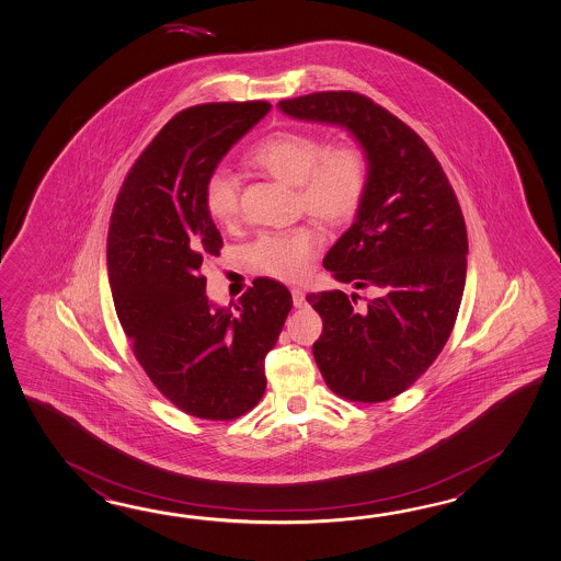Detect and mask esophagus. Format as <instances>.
Listing matches in <instances>:
<instances>
[{
	"label": "esophagus",
	"instance_id": "obj_1",
	"mask_svg": "<svg viewBox=\"0 0 561 561\" xmlns=\"http://www.w3.org/2000/svg\"><path fill=\"white\" fill-rule=\"evenodd\" d=\"M291 298H294V306L301 308L306 304V291L301 287H291Z\"/></svg>",
	"mask_w": 561,
	"mask_h": 561
}]
</instances>
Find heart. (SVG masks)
Segmentation results:
<instances>
[{
	"instance_id": "heart-1",
	"label": "heart",
	"mask_w": 561,
	"mask_h": 561,
	"mask_svg": "<svg viewBox=\"0 0 561 561\" xmlns=\"http://www.w3.org/2000/svg\"><path fill=\"white\" fill-rule=\"evenodd\" d=\"M251 167L298 188L304 211L324 224L348 221L358 211L366 185L368 164L362 150L348 145L325 149L313 135L282 130L274 133L248 154ZM205 209L217 224H231L239 213V183L236 174L217 169L205 183ZM320 248V237L308 227L282 233H265L251 257L263 274L277 279H299L308 274Z\"/></svg>"
}]
</instances>
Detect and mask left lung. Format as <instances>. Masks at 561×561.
I'll return each mask as SVG.
<instances>
[{"label": "left lung", "mask_w": 561, "mask_h": 561, "mask_svg": "<svg viewBox=\"0 0 561 561\" xmlns=\"http://www.w3.org/2000/svg\"><path fill=\"white\" fill-rule=\"evenodd\" d=\"M282 113L344 128L368 164L354 224L324 267L376 298L356 306L342 289L308 294L324 330L313 358L337 397L382 402L428 370L445 346L467 279V227L447 174L411 126L356 92L277 102Z\"/></svg>", "instance_id": "1"}]
</instances>
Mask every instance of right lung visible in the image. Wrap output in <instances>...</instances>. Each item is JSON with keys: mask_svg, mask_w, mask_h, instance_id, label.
<instances>
[{"mask_svg": "<svg viewBox=\"0 0 561 561\" xmlns=\"http://www.w3.org/2000/svg\"><path fill=\"white\" fill-rule=\"evenodd\" d=\"M267 102L203 104L162 126L126 174L108 229V282L135 356L154 387L191 416L231 421L265 392L291 294L257 277L236 310L207 298L201 265L224 239L205 209V183Z\"/></svg>", "mask_w": 561, "mask_h": 561, "instance_id": "1", "label": "right lung"}]
</instances>
